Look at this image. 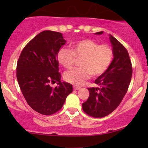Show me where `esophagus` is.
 <instances>
[{
  "mask_svg": "<svg viewBox=\"0 0 148 148\" xmlns=\"http://www.w3.org/2000/svg\"><path fill=\"white\" fill-rule=\"evenodd\" d=\"M73 88H74V89L76 90H78L81 89V88H80V87H78V86H74Z\"/></svg>",
  "mask_w": 148,
  "mask_h": 148,
  "instance_id": "34e87169",
  "label": "esophagus"
}]
</instances>
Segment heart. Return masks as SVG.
<instances>
[{
	"label": "heart",
	"instance_id": "heart-1",
	"mask_svg": "<svg viewBox=\"0 0 148 148\" xmlns=\"http://www.w3.org/2000/svg\"><path fill=\"white\" fill-rule=\"evenodd\" d=\"M77 58H82L80 68H73L64 74V79L74 86H82L90 78L91 74L99 76L104 74L111 65L113 51L108 45H100L90 39H84L74 42L70 49L61 48L57 59L61 65L70 68Z\"/></svg>",
	"mask_w": 148,
	"mask_h": 148
}]
</instances>
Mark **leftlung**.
<instances>
[{
	"mask_svg": "<svg viewBox=\"0 0 148 148\" xmlns=\"http://www.w3.org/2000/svg\"><path fill=\"white\" fill-rule=\"evenodd\" d=\"M103 32L95 33L101 35ZM113 59L109 68L95 81L99 87L88 88L90 95L82 104L84 112L94 118H103L111 113L120 105L130 86L132 66L125 47L109 35Z\"/></svg>",
	"mask_w": 148,
	"mask_h": 148,
	"instance_id": "1",
	"label": "left lung"
}]
</instances>
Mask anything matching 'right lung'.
Here are the masks:
<instances>
[{
    "instance_id": "right-lung-1",
    "label": "right lung",
    "mask_w": 148,
    "mask_h": 148,
    "mask_svg": "<svg viewBox=\"0 0 148 148\" xmlns=\"http://www.w3.org/2000/svg\"><path fill=\"white\" fill-rule=\"evenodd\" d=\"M66 40L62 34L45 30L27 44L16 66V78L28 105L39 113L50 115L63 106L73 90L70 84L60 81L57 54ZM57 82L55 88L51 82Z\"/></svg>"
}]
</instances>
